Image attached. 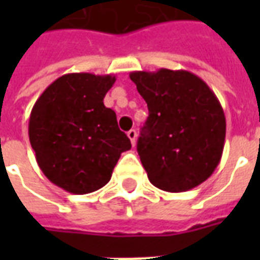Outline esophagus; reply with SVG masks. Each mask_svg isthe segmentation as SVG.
I'll return each mask as SVG.
<instances>
[{
	"instance_id": "34e87169",
	"label": "esophagus",
	"mask_w": 260,
	"mask_h": 260,
	"mask_svg": "<svg viewBox=\"0 0 260 260\" xmlns=\"http://www.w3.org/2000/svg\"><path fill=\"white\" fill-rule=\"evenodd\" d=\"M136 136H138V134H136L135 129L128 131V138H129V139H131V143H132V145H135Z\"/></svg>"
}]
</instances>
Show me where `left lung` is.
Returning a JSON list of instances; mask_svg holds the SVG:
<instances>
[{
  "instance_id": "1",
  "label": "left lung",
  "mask_w": 260,
  "mask_h": 260,
  "mask_svg": "<svg viewBox=\"0 0 260 260\" xmlns=\"http://www.w3.org/2000/svg\"><path fill=\"white\" fill-rule=\"evenodd\" d=\"M149 108L138 153L158 189L185 192L201 185L220 163L225 117L216 94L188 71L161 68L129 74Z\"/></svg>"
}]
</instances>
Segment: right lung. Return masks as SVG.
<instances>
[{"instance_id":"1","label":"right lung","mask_w":260,"mask_h":260,"mask_svg":"<svg viewBox=\"0 0 260 260\" xmlns=\"http://www.w3.org/2000/svg\"><path fill=\"white\" fill-rule=\"evenodd\" d=\"M114 75L67 74L43 91L31 108L29 139L36 161L53 184L85 195L107 184L131 141L104 106Z\"/></svg>"}]
</instances>
